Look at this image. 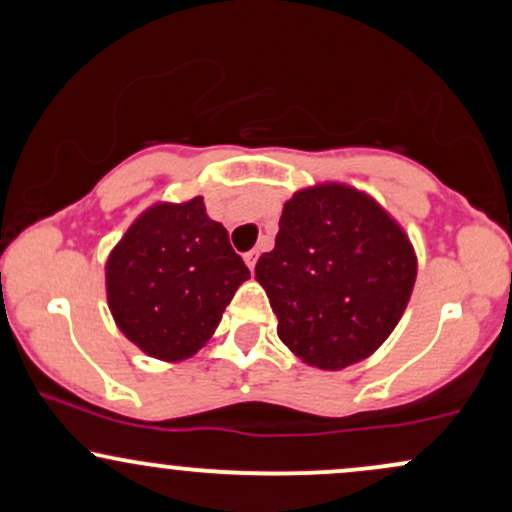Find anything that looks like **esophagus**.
Instances as JSON below:
<instances>
[{
	"label": "esophagus",
	"mask_w": 512,
	"mask_h": 512,
	"mask_svg": "<svg viewBox=\"0 0 512 512\" xmlns=\"http://www.w3.org/2000/svg\"><path fill=\"white\" fill-rule=\"evenodd\" d=\"M257 257H260V252H257V250H250V252H245V264H248L250 269H255V264H257Z\"/></svg>",
	"instance_id": "1"
}]
</instances>
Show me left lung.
I'll return each instance as SVG.
<instances>
[{"instance_id":"8db88e82","label":"left lung","mask_w":512,"mask_h":512,"mask_svg":"<svg viewBox=\"0 0 512 512\" xmlns=\"http://www.w3.org/2000/svg\"><path fill=\"white\" fill-rule=\"evenodd\" d=\"M255 279L281 342L310 366L339 370L395 330L414 289L416 255L375 199L327 182L284 204L274 250L257 260Z\"/></svg>"}]
</instances>
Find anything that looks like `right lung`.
<instances>
[{"label":"right lung","instance_id":"right-lung-1","mask_svg":"<svg viewBox=\"0 0 512 512\" xmlns=\"http://www.w3.org/2000/svg\"><path fill=\"white\" fill-rule=\"evenodd\" d=\"M248 279L250 269L226 228L209 219L202 197L146 209L105 264L117 327L161 361L197 354Z\"/></svg>","mask_w":512,"mask_h":512}]
</instances>
